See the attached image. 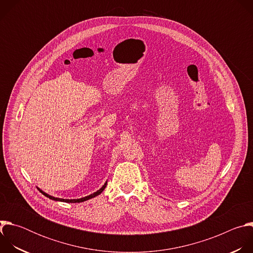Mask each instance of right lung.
Returning a JSON list of instances; mask_svg holds the SVG:
<instances>
[{
    "label": "right lung",
    "mask_w": 253,
    "mask_h": 253,
    "mask_svg": "<svg viewBox=\"0 0 253 253\" xmlns=\"http://www.w3.org/2000/svg\"><path fill=\"white\" fill-rule=\"evenodd\" d=\"M106 185H107V182H106L98 191L94 192L93 194H91V195H89V196H86V197H83V198H80V199H62V198H56V197H53V196H51V195H49V194L43 192L42 190H40V191L42 192V194H44L45 196H47V197H49L50 199L55 200V201H62V202H68V203H80V202H84V201H86V200H89V199H91V198H93V197H95V196L101 194V193L103 192V190L105 189Z\"/></svg>",
    "instance_id": "right-lung-1"
}]
</instances>
